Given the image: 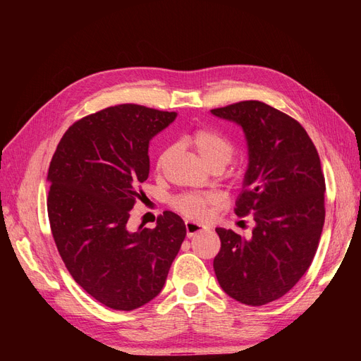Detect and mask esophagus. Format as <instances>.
<instances>
[{"instance_id": "obj_1", "label": "esophagus", "mask_w": 361, "mask_h": 361, "mask_svg": "<svg viewBox=\"0 0 361 361\" xmlns=\"http://www.w3.org/2000/svg\"><path fill=\"white\" fill-rule=\"evenodd\" d=\"M185 227H187V236L191 238V236H195L197 233H202L206 231V226L203 224H199V223H194V221H187L185 223Z\"/></svg>"}]
</instances>
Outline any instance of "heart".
Masks as SVG:
<instances>
[{
    "label": "heart",
    "instance_id": "1",
    "mask_svg": "<svg viewBox=\"0 0 361 361\" xmlns=\"http://www.w3.org/2000/svg\"><path fill=\"white\" fill-rule=\"evenodd\" d=\"M190 143L199 152L202 158L209 164V166H221L232 159L235 154L233 141L228 138L221 130L211 126H200L191 130L188 135ZM167 150H162L157 158V167H161L164 159H166ZM214 203L212 195L204 194H180L171 200V204L176 211L194 220H200L207 214V206Z\"/></svg>",
    "mask_w": 361,
    "mask_h": 361
}]
</instances>
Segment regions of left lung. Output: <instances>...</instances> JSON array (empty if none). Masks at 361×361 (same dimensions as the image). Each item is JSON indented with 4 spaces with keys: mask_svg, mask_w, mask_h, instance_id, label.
I'll use <instances>...</instances> for the list:
<instances>
[{
    "mask_svg": "<svg viewBox=\"0 0 361 361\" xmlns=\"http://www.w3.org/2000/svg\"><path fill=\"white\" fill-rule=\"evenodd\" d=\"M211 113L244 129L248 169L238 216L255 218L251 238L216 227L214 271L223 290L247 305L288 293L312 265L325 220V178L305 129L271 105L243 101Z\"/></svg>",
    "mask_w": 361,
    "mask_h": 361,
    "instance_id": "obj_1",
    "label": "left lung"
}]
</instances>
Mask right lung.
<instances>
[{"mask_svg":"<svg viewBox=\"0 0 361 361\" xmlns=\"http://www.w3.org/2000/svg\"><path fill=\"white\" fill-rule=\"evenodd\" d=\"M176 113L135 104L108 106L64 133L48 182V216L73 280L114 310H134L164 288L187 228L171 211L155 228L130 232L128 220L149 178V141Z\"/></svg>","mask_w":361,"mask_h":361,"instance_id":"right-lung-1","label":"right lung"}]
</instances>
